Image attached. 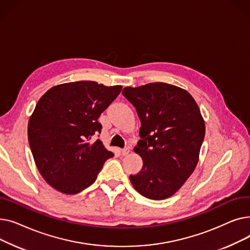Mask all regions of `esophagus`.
Instances as JSON below:
<instances>
[{"label": "esophagus", "instance_id": "obj_1", "mask_svg": "<svg viewBox=\"0 0 250 250\" xmlns=\"http://www.w3.org/2000/svg\"><path fill=\"white\" fill-rule=\"evenodd\" d=\"M121 153H122L123 156H125V155H127V154L129 153V149H128V148H125V149H123V150L121 151Z\"/></svg>", "mask_w": 250, "mask_h": 250}]
</instances>
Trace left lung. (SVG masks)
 Wrapping results in <instances>:
<instances>
[{"label": "left lung", "instance_id": "1", "mask_svg": "<svg viewBox=\"0 0 250 250\" xmlns=\"http://www.w3.org/2000/svg\"><path fill=\"white\" fill-rule=\"evenodd\" d=\"M123 95L141 121L135 152L143 167L129 179L150 200L173 195L198 164L206 126L198 104L185 89L166 83L125 87Z\"/></svg>", "mask_w": 250, "mask_h": 250}]
</instances>
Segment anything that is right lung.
Instances as JSON below:
<instances>
[{"label":"right lung","instance_id":"1","mask_svg":"<svg viewBox=\"0 0 250 250\" xmlns=\"http://www.w3.org/2000/svg\"><path fill=\"white\" fill-rule=\"evenodd\" d=\"M122 86L93 81L50 88L38 100L28 123V142L38 171L55 189L75 194L90 187L113 153L97 139L100 114L118 96Z\"/></svg>","mask_w":250,"mask_h":250}]
</instances>
